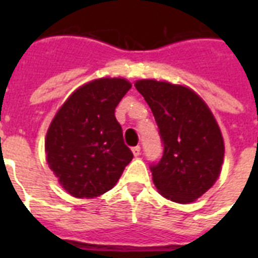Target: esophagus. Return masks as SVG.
<instances>
[{
	"label": "esophagus",
	"instance_id": "obj_1",
	"mask_svg": "<svg viewBox=\"0 0 258 258\" xmlns=\"http://www.w3.org/2000/svg\"><path fill=\"white\" fill-rule=\"evenodd\" d=\"M133 154H134V157H139V155H141V147H139V146L133 147Z\"/></svg>",
	"mask_w": 258,
	"mask_h": 258
}]
</instances>
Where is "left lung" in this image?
Returning <instances> with one entry per match:
<instances>
[{"instance_id":"left-lung-1","label":"left lung","mask_w":258,"mask_h":258,"mask_svg":"<svg viewBox=\"0 0 258 258\" xmlns=\"http://www.w3.org/2000/svg\"><path fill=\"white\" fill-rule=\"evenodd\" d=\"M135 88L153 111L163 143L161 161L150 166L155 187L172 202L196 201L216 183L224 162V139L212 111L187 87L145 79Z\"/></svg>"}]
</instances>
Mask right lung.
I'll return each instance as SVG.
<instances>
[{"mask_svg":"<svg viewBox=\"0 0 258 258\" xmlns=\"http://www.w3.org/2000/svg\"><path fill=\"white\" fill-rule=\"evenodd\" d=\"M130 88L125 79H96L76 89L54 115L45 138L46 162L71 196L104 194L133 161L115 117Z\"/></svg>","mask_w":258,"mask_h":258,"instance_id":"1","label":"right lung"}]
</instances>
